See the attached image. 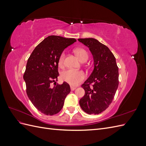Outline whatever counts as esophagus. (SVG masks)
<instances>
[{"label": "esophagus", "instance_id": "1", "mask_svg": "<svg viewBox=\"0 0 146 146\" xmlns=\"http://www.w3.org/2000/svg\"><path fill=\"white\" fill-rule=\"evenodd\" d=\"M76 87H74V86H70V90H71V91H74L75 90H76Z\"/></svg>", "mask_w": 146, "mask_h": 146}]
</instances>
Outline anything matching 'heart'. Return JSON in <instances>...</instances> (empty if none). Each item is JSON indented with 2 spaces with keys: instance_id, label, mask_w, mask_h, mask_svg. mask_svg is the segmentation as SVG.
<instances>
[{
  "instance_id": "heart-1",
  "label": "heart",
  "mask_w": 146,
  "mask_h": 146,
  "mask_svg": "<svg viewBox=\"0 0 146 146\" xmlns=\"http://www.w3.org/2000/svg\"><path fill=\"white\" fill-rule=\"evenodd\" d=\"M75 54L81 61L84 60H88V55L86 51L82 48H77L74 50ZM64 54L62 53L60 56L58 63L62 66L64 62ZM85 74L82 70H75L72 69H67L64 70L61 75L62 80L69 83L72 86H76L79 83L82 82L85 78Z\"/></svg>"
}]
</instances>
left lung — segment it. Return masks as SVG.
I'll return each instance as SVG.
<instances>
[{
	"label": "left lung",
	"instance_id": "left-lung-1",
	"mask_svg": "<svg viewBox=\"0 0 146 146\" xmlns=\"http://www.w3.org/2000/svg\"><path fill=\"white\" fill-rule=\"evenodd\" d=\"M87 46L94 60V69L82 85L85 91L79 100L80 107L89 114H98L111 104L119 85L116 58L108 47L94 38L78 39ZM93 86L90 87L89 85Z\"/></svg>",
	"mask_w": 146,
	"mask_h": 146
}]
</instances>
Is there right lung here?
<instances>
[{"label": "right lung", "instance_id": "add662e5", "mask_svg": "<svg viewBox=\"0 0 146 146\" xmlns=\"http://www.w3.org/2000/svg\"><path fill=\"white\" fill-rule=\"evenodd\" d=\"M76 42L74 38L51 35L35 47L28 59L24 80L27 94L36 108L46 115H54L62 109L64 100L70 91L69 84L57 81L60 56L65 48Z\"/></svg>", "mask_w": 146, "mask_h": 146}]
</instances>
